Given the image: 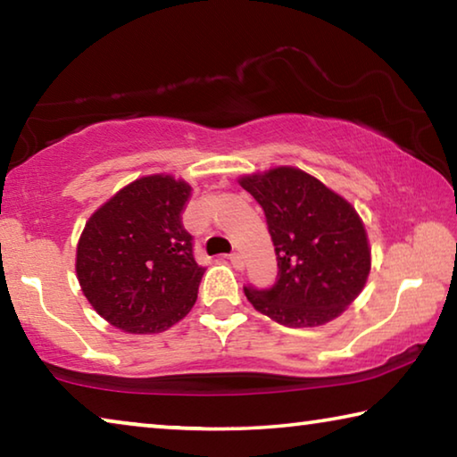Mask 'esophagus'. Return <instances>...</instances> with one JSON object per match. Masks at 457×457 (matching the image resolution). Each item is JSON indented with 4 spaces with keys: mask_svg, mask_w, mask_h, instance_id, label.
<instances>
[{
    "mask_svg": "<svg viewBox=\"0 0 457 457\" xmlns=\"http://www.w3.org/2000/svg\"><path fill=\"white\" fill-rule=\"evenodd\" d=\"M229 262H231V264H234V268H237V270L244 268V260H242V256H239V252H231V253H229Z\"/></svg>",
    "mask_w": 457,
    "mask_h": 457,
    "instance_id": "1",
    "label": "esophagus"
}]
</instances>
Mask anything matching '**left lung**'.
<instances>
[{
	"label": "left lung",
	"mask_w": 457,
	"mask_h": 457,
	"mask_svg": "<svg viewBox=\"0 0 457 457\" xmlns=\"http://www.w3.org/2000/svg\"><path fill=\"white\" fill-rule=\"evenodd\" d=\"M266 215L278 260L270 288L244 286L258 312L288 328L320 327L359 296L370 270L365 228L351 204L300 169L244 177Z\"/></svg>",
	"instance_id": "obj_1"
}]
</instances>
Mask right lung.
Listing matches in <instances>:
<instances>
[{
    "label": "right lung",
    "mask_w": 457,
    "mask_h": 457,
    "mask_svg": "<svg viewBox=\"0 0 457 457\" xmlns=\"http://www.w3.org/2000/svg\"><path fill=\"white\" fill-rule=\"evenodd\" d=\"M185 181L151 175L120 189L92 213L76 250V274L92 308L135 335L171 328L197 300L205 268L181 223Z\"/></svg>",
    "instance_id": "1"
}]
</instances>
